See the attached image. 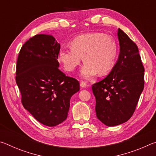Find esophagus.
Masks as SVG:
<instances>
[{
	"instance_id": "obj_1",
	"label": "esophagus",
	"mask_w": 156,
	"mask_h": 156,
	"mask_svg": "<svg viewBox=\"0 0 156 156\" xmlns=\"http://www.w3.org/2000/svg\"><path fill=\"white\" fill-rule=\"evenodd\" d=\"M87 83L84 81H80V87H86Z\"/></svg>"
}]
</instances>
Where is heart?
Instances as JSON below:
<instances>
[{
  "label": "heart",
  "mask_w": 156,
  "mask_h": 156,
  "mask_svg": "<svg viewBox=\"0 0 156 156\" xmlns=\"http://www.w3.org/2000/svg\"><path fill=\"white\" fill-rule=\"evenodd\" d=\"M71 49H60L58 60L66 71H73L83 57L80 75L90 79L98 73L104 76L111 72L118 55V44L112 36L100 32L82 34L70 43Z\"/></svg>",
  "instance_id": "heart-1"
}]
</instances>
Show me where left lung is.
<instances>
[{
  "instance_id": "1",
  "label": "left lung",
  "mask_w": 156,
  "mask_h": 156,
  "mask_svg": "<svg viewBox=\"0 0 156 156\" xmlns=\"http://www.w3.org/2000/svg\"><path fill=\"white\" fill-rule=\"evenodd\" d=\"M117 62L103 80L92 85L98 119L105 125H120L130 119L144 86V68L138 46L120 29Z\"/></svg>"
}]
</instances>
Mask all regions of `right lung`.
I'll return each mask as SVG.
<instances>
[{"instance_id":"right-lung-1","label":"right lung","mask_w":156,"mask_h":156,"mask_svg":"<svg viewBox=\"0 0 156 156\" xmlns=\"http://www.w3.org/2000/svg\"><path fill=\"white\" fill-rule=\"evenodd\" d=\"M60 49L51 35L37 34L21 47L17 60L16 82L23 107L48 126L67 119L71 98L80 90L79 82L58 69Z\"/></svg>"}]
</instances>
